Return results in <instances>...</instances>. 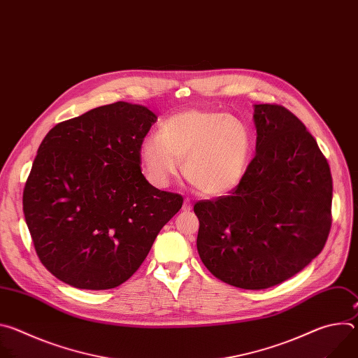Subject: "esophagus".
I'll return each instance as SVG.
<instances>
[{
	"instance_id": "obj_1",
	"label": "esophagus",
	"mask_w": 358,
	"mask_h": 358,
	"mask_svg": "<svg viewBox=\"0 0 358 358\" xmlns=\"http://www.w3.org/2000/svg\"><path fill=\"white\" fill-rule=\"evenodd\" d=\"M192 207H191V201L188 198L184 199V203H182V211H189Z\"/></svg>"
}]
</instances>
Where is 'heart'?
<instances>
[{
    "instance_id": "obj_1",
    "label": "heart",
    "mask_w": 358,
    "mask_h": 358,
    "mask_svg": "<svg viewBox=\"0 0 358 358\" xmlns=\"http://www.w3.org/2000/svg\"><path fill=\"white\" fill-rule=\"evenodd\" d=\"M252 155L248 126L234 116L211 110H185L170 116L157 134L144 137L138 157L148 181L160 188L184 174L208 196L232 192L243 180Z\"/></svg>"
}]
</instances>
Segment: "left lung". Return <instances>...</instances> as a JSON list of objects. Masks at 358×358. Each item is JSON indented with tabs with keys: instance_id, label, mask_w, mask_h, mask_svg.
Instances as JSON below:
<instances>
[{
	"instance_id": "1",
	"label": "left lung",
	"mask_w": 358,
	"mask_h": 358,
	"mask_svg": "<svg viewBox=\"0 0 358 358\" xmlns=\"http://www.w3.org/2000/svg\"><path fill=\"white\" fill-rule=\"evenodd\" d=\"M257 156L242 182L199 201L196 249L222 282L248 290L276 286L308 266L331 227L330 167L306 126L279 105H253Z\"/></svg>"
}]
</instances>
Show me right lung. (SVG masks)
<instances>
[{"instance_id":"right-lung-1","label":"right lung","mask_w":358,"mask_h":358,"mask_svg":"<svg viewBox=\"0 0 358 358\" xmlns=\"http://www.w3.org/2000/svg\"><path fill=\"white\" fill-rule=\"evenodd\" d=\"M157 116L127 101L50 129L27 180L22 207L42 265L87 290L113 289L143 264L182 196L141 174L138 147Z\"/></svg>"}]
</instances>
